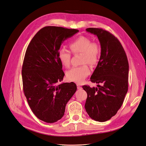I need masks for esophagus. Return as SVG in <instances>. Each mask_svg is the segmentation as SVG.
Masks as SVG:
<instances>
[{"label":"esophagus","instance_id":"esophagus-1","mask_svg":"<svg viewBox=\"0 0 146 146\" xmlns=\"http://www.w3.org/2000/svg\"><path fill=\"white\" fill-rule=\"evenodd\" d=\"M82 88L81 86H80L79 85H77V89H81Z\"/></svg>","mask_w":146,"mask_h":146}]
</instances>
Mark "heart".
Wrapping results in <instances>:
<instances>
[{
  "label": "heart",
  "mask_w": 146,
  "mask_h": 146,
  "mask_svg": "<svg viewBox=\"0 0 146 146\" xmlns=\"http://www.w3.org/2000/svg\"><path fill=\"white\" fill-rule=\"evenodd\" d=\"M70 50L74 54L81 53L80 63L82 66L74 67L67 72V78L71 81L80 84L84 82L90 74V70L86 64L94 66L98 62L100 56V48L98 43L92 42L88 37L80 36L69 44ZM71 54L66 48H61L58 52V58L61 63L66 67H68L71 62Z\"/></svg>",
  "instance_id": "1"
}]
</instances>
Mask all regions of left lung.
Masks as SVG:
<instances>
[{
	"mask_svg": "<svg viewBox=\"0 0 146 146\" xmlns=\"http://www.w3.org/2000/svg\"><path fill=\"white\" fill-rule=\"evenodd\" d=\"M86 30L97 35L101 46V56L90 81L103 85L82 86L88 94L85 108L92 119L105 122L114 116L123 104L128 89L129 63L121 43L114 35L102 28Z\"/></svg>",
	"mask_w": 146,
	"mask_h": 146,
	"instance_id": "1",
	"label": "left lung"
}]
</instances>
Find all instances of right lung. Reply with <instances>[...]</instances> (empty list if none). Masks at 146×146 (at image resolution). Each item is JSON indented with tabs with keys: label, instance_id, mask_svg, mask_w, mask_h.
Returning a JSON list of instances; mask_svg holds the SVG:
<instances>
[{
	"label": "right lung",
	"instance_id": "obj_1",
	"mask_svg": "<svg viewBox=\"0 0 146 146\" xmlns=\"http://www.w3.org/2000/svg\"><path fill=\"white\" fill-rule=\"evenodd\" d=\"M78 32L61 27H45L37 32L27 48L22 67L23 90L31 110L44 122L53 123L60 119L76 90L72 82L59 84L65 74L58 52L62 42Z\"/></svg>",
	"mask_w": 146,
	"mask_h": 146
}]
</instances>
